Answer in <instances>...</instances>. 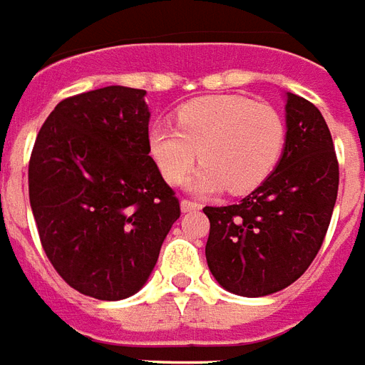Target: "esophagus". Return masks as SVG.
<instances>
[{
	"label": "esophagus",
	"mask_w": 365,
	"mask_h": 365,
	"mask_svg": "<svg viewBox=\"0 0 365 365\" xmlns=\"http://www.w3.org/2000/svg\"><path fill=\"white\" fill-rule=\"evenodd\" d=\"M201 205L195 203V201H190V199H182V210L183 212H190V210H199Z\"/></svg>",
	"instance_id": "esophagus-1"
}]
</instances>
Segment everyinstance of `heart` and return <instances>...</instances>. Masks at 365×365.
I'll use <instances>...</instances> for the list:
<instances>
[{
    "mask_svg": "<svg viewBox=\"0 0 365 365\" xmlns=\"http://www.w3.org/2000/svg\"><path fill=\"white\" fill-rule=\"evenodd\" d=\"M284 147L279 110L240 94L191 100L175 112V125L148 129V155L172 185L182 183L201 156L203 168L191 180L199 193L255 190L279 166Z\"/></svg>",
    "mask_w": 365,
    "mask_h": 365,
    "instance_id": "1",
    "label": "heart"
}]
</instances>
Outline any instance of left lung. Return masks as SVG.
<instances>
[{
  "label": "left lung",
  "mask_w": 365,
  "mask_h": 365,
  "mask_svg": "<svg viewBox=\"0 0 365 365\" xmlns=\"http://www.w3.org/2000/svg\"><path fill=\"white\" fill-rule=\"evenodd\" d=\"M279 166L237 205L205 207V255L228 292L269 296L298 280L323 245L339 191V160L325 120L298 94L286 100Z\"/></svg>",
  "instance_id": "left-lung-1"
}]
</instances>
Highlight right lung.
Masks as SVG:
<instances>
[{
    "label": "right lung",
    "mask_w": 365,
    "mask_h": 365,
    "mask_svg": "<svg viewBox=\"0 0 365 365\" xmlns=\"http://www.w3.org/2000/svg\"><path fill=\"white\" fill-rule=\"evenodd\" d=\"M145 91L104 86L61 100L40 128L29 197L40 244L67 284L123 299L147 282L180 201L148 155Z\"/></svg>",
    "instance_id": "obj_1"
}]
</instances>
